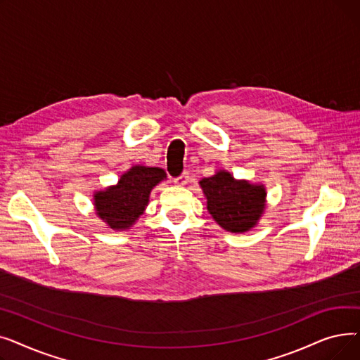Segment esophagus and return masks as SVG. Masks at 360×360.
<instances>
[{
	"label": "esophagus",
	"instance_id": "1",
	"mask_svg": "<svg viewBox=\"0 0 360 360\" xmlns=\"http://www.w3.org/2000/svg\"><path fill=\"white\" fill-rule=\"evenodd\" d=\"M190 182V174L188 172H182L179 176H176L175 179H174V184L176 185V186H184L185 184H188Z\"/></svg>",
	"mask_w": 360,
	"mask_h": 360
}]
</instances>
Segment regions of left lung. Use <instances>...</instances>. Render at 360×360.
<instances>
[{"label": "left lung", "instance_id": "left-lung-1", "mask_svg": "<svg viewBox=\"0 0 360 360\" xmlns=\"http://www.w3.org/2000/svg\"><path fill=\"white\" fill-rule=\"evenodd\" d=\"M200 185L207 197V209L226 231L247 232L262 214L266 191L261 185L236 181L224 170L204 178Z\"/></svg>", "mask_w": 360, "mask_h": 360}]
</instances>
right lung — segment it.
<instances>
[{"mask_svg": "<svg viewBox=\"0 0 360 360\" xmlns=\"http://www.w3.org/2000/svg\"><path fill=\"white\" fill-rule=\"evenodd\" d=\"M163 178L166 174L159 167H131L118 185L94 194L96 214L112 229H128L143 214L150 191Z\"/></svg>", "mask_w": 360, "mask_h": 360, "instance_id": "right-lung-1", "label": "right lung"}]
</instances>
